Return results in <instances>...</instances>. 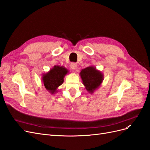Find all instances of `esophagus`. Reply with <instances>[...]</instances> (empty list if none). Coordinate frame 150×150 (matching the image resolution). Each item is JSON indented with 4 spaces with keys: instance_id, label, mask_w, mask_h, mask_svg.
Segmentation results:
<instances>
[{
    "instance_id": "esophagus-1",
    "label": "esophagus",
    "mask_w": 150,
    "mask_h": 150,
    "mask_svg": "<svg viewBox=\"0 0 150 150\" xmlns=\"http://www.w3.org/2000/svg\"><path fill=\"white\" fill-rule=\"evenodd\" d=\"M71 68L72 69L76 70V69H77V64H76V63H74V62L71 63Z\"/></svg>"
}]
</instances>
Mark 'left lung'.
<instances>
[{"label": "left lung", "mask_w": 150, "mask_h": 150, "mask_svg": "<svg viewBox=\"0 0 150 150\" xmlns=\"http://www.w3.org/2000/svg\"><path fill=\"white\" fill-rule=\"evenodd\" d=\"M79 75L86 89L90 94H93L101 86L104 79V74L94 66L82 69Z\"/></svg>", "instance_id": "obj_1"}]
</instances>
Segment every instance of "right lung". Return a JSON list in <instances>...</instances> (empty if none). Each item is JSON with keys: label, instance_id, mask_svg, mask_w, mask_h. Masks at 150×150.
I'll use <instances>...</instances> for the list:
<instances>
[{"label": "right lung", "instance_id": "1", "mask_svg": "<svg viewBox=\"0 0 150 150\" xmlns=\"http://www.w3.org/2000/svg\"><path fill=\"white\" fill-rule=\"evenodd\" d=\"M69 72L66 67L59 66H54L47 73H44L42 81L45 88L51 94L57 92V88L63 82L65 76Z\"/></svg>", "mask_w": 150, "mask_h": 150}]
</instances>
